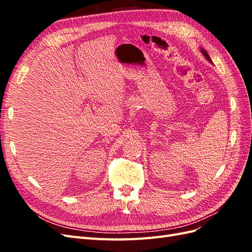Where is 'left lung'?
Listing matches in <instances>:
<instances>
[{"label": "left lung", "instance_id": "1", "mask_svg": "<svg viewBox=\"0 0 252 252\" xmlns=\"http://www.w3.org/2000/svg\"><path fill=\"white\" fill-rule=\"evenodd\" d=\"M201 52L203 53V56L206 58V59H207L208 61H209V62L210 63H212V61H211V59H210V57L208 56V53H207V51H206L205 49H203V48H201Z\"/></svg>", "mask_w": 252, "mask_h": 252}]
</instances>
